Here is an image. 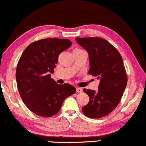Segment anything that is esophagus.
<instances>
[{
  "label": "esophagus",
  "mask_w": 146,
  "mask_h": 146,
  "mask_svg": "<svg viewBox=\"0 0 146 146\" xmlns=\"http://www.w3.org/2000/svg\"><path fill=\"white\" fill-rule=\"evenodd\" d=\"M76 90H77V92L79 93H82V92H83V90H82V88H77Z\"/></svg>",
  "instance_id": "34e87169"
}]
</instances>
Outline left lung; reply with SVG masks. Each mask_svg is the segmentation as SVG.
Here are the masks:
<instances>
[{
    "instance_id": "8db88e82",
    "label": "left lung",
    "mask_w": 146,
    "mask_h": 146,
    "mask_svg": "<svg viewBox=\"0 0 146 146\" xmlns=\"http://www.w3.org/2000/svg\"><path fill=\"white\" fill-rule=\"evenodd\" d=\"M76 41L89 54L88 73L100 80L99 90L84 89L90 98L82 108L86 116L101 118L110 113L120 103L127 84L122 58L115 47L99 37H76Z\"/></svg>"
}]
</instances>
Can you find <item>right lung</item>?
I'll return each mask as SVG.
<instances>
[{
  "mask_svg": "<svg viewBox=\"0 0 146 146\" xmlns=\"http://www.w3.org/2000/svg\"><path fill=\"white\" fill-rule=\"evenodd\" d=\"M71 45L64 38L38 40L26 47L19 60L15 73L19 93L26 107L39 116H53L76 92L73 86L60 85L51 78L60 54Z\"/></svg>",
  "mask_w": 146,
  "mask_h": 146,
  "instance_id": "obj_1",
  "label": "right lung"
}]
</instances>
